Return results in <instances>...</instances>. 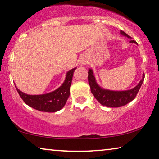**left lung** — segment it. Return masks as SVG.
I'll return each instance as SVG.
<instances>
[{
	"label": "left lung",
	"mask_w": 159,
	"mask_h": 159,
	"mask_svg": "<svg viewBox=\"0 0 159 159\" xmlns=\"http://www.w3.org/2000/svg\"><path fill=\"white\" fill-rule=\"evenodd\" d=\"M123 35L127 36L128 38H130L127 34L124 31H121ZM130 43H136L134 40H130ZM145 75H143L142 80L140 81L139 84L136 87L130 90L126 91H110L107 89H102L99 85L96 83L95 77L93 75V72L92 70H89L88 72V82L90 86L91 93H93L94 97L98 100L101 105H105L110 107H118L125 105L128 103L134 100L139 93L141 84L144 80Z\"/></svg>",
	"instance_id": "8db88e82"
}]
</instances>
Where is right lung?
<instances>
[{"mask_svg": "<svg viewBox=\"0 0 159 159\" xmlns=\"http://www.w3.org/2000/svg\"><path fill=\"white\" fill-rule=\"evenodd\" d=\"M75 70L76 68H74L69 71L62 85L52 93L45 95H29L22 93L16 87V88L24 102L29 106L42 112H57L64 106L70 96V89Z\"/></svg>", "mask_w": 159, "mask_h": 159, "instance_id": "1", "label": "right lung"}]
</instances>
